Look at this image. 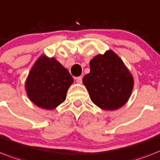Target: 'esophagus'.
Segmentation results:
<instances>
[{"mask_svg": "<svg viewBox=\"0 0 160 160\" xmlns=\"http://www.w3.org/2000/svg\"><path fill=\"white\" fill-rule=\"evenodd\" d=\"M76 82L78 84H81L82 83V76H79V77L76 78Z\"/></svg>", "mask_w": 160, "mask_h": 160, "instance_id": "obj_1", "label": "esophagus"}]
</instances>
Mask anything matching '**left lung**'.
<instances>
[{"instance_id": "left-lung-1", "label": "left lung", "mask_w": 160, "mask_h": 160, "mask_svg": "<svg viewBox=\"0 0 160 160\" xmlns=\"http://www.w3.org/2000/svg\"><path fill=\"white\" fill-rule=\"evenodd\" d=\"M90 72L84 76L91 100L99 108L115 111L123 107L133 89V76L114 51L98 54L89 62Z\"/></svg>"}]
</instances>
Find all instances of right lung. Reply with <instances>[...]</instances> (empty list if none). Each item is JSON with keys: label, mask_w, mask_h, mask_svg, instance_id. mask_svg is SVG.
Masks as SVG:
<instances>
[{"label": "right lung", "mask_w": 160, "mask_h": 160, "mask_svg": "<svg viewBox=\"0 0 160 160\" xmlns=\"http://www.w3.org/2000/svg\"><path fill=\"white\" fill-rule=\"evenodd\" d=\"M73 82L68 70L55 58L43 54L28 73L25 90L35 105L42 109L53 110L65 101L68 88Z\"/></svg>", "instance_id": "obj_1"}]
</instances>
